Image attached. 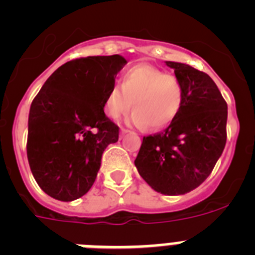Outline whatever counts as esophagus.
Returning a JSON list of instances; mask_svg holds the SVG:
<instances>
[{
	"mask_svg": "<svg viewBox=\"0 0 255 255\" xmlns=\"http://www.w3.org/2000/svg\"><path fill=\"white\" fill-rule=\"evenodd\" d=\"M128 132H130L129 130L121 128V131H120V136H121V138H124V136H125V134H128Z\"/></svg>",
	"mask_w": 255,
	"mask_h": 255,
	"instance_id": "1",
	"label": "esophagus"
}]
</instances>
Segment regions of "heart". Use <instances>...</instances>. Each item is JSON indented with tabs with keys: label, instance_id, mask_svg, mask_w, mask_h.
Segmentation results:
<instances>
[{
	"label": "heart",
	"instance_id": "1",
	"mask_svg": "<svg viewBox=\"0 0 255 255\" xmlns=\"http://www.w3.org/2000/svg\"><path fill=\"white\" fill-rule=\"evenodd\" d=\"M184 100L180 79L152 65L141 64L125 71L121 85L114 84L105 98V112L114 120L134 108L129 121L136 126L162 129L179 114Z\"/></svg>",
	"mask_w": 255,
	"mask_h": 255
}]
</instances>
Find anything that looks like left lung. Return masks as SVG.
<instances>
[{"label":"left lung","instance_id":"1","mask_svg":"<svg viewBox=\"0 0 255 255\" xmlns=\"http://www.w3.org/2000/svg\"><path fill=\"white\" fill-rule=\"evenodd\" d=\"M166 65L184 88L182 106L167 129L144 136L134 163L155 191L181 195L209 176L224 152L227 103L206 73L181 62Z\"/></svg>","mask_w":255,"mask_h":255}]
</instances>
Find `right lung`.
<instances>
[{
  "label": "right lung",
  "instance_id": "1",
  "mask_svg": "<svg viewBox=\"0 0 255 255\" xmlns=\"http://www.w3.org/2000/svg\"><path fill=\"white\" fill-rule=\"evenodd\" d=\"M128 61L120 55L89 56L58 67L30 106L29 166L40 189L62 202L87 194L119 126L103 105L117 73Z\"/></svg>",
  "mask_w": 255,
  "mask_h": 255
}]
</instances>
